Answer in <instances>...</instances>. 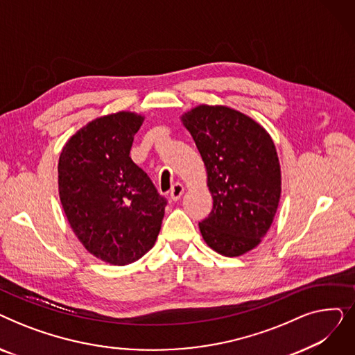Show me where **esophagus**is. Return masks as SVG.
I'll return each mask as SVG.
<instances>
[{"instance_id": "34e87169", "label": "esophagus", "mask_w": 355, "mask_h": 355, "mask_svg": "<svg viewBox=\"0 0 355 355\" xmlns=\"http://www.w3.org/2000/svg\"><path fill=\"white\" fill-rule=\"evenodd\" d=\"M184 191H185V189H184L182 184H180V182L174 184V187H173L171 191H170L171 200H173V201H178V200L181 198V196L184 194Z\"/></svg>"}]
</instances>
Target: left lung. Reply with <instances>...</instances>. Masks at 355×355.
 I'll use <instances>...</instances> for the list:
<instances>
[{
    "label": "left lung",
    "mask_w": 355,
    "mask_h": 355,
    "mask_svg": "<svg viewBox=\"0 0 355 355\" xmlns=\"http://www.w3.org/2000/svg\"><path fill=\"white\" fill-rule=\"evenodd\" d=\"M207 171L213 210L198 223L217 253L236 257L254 249L270 229L282 191L277 153L268 130L223 105H198L181 115Z\"/></svg>",
    "instance_id": "1"
}]
</instances>
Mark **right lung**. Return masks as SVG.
<instances>
[{
    "label": "right lung",
    "mask_w": 355,
    "mask_h": 355,
    "mask_svg": "<svg viewBox=\"0 0 355 355\" xmlns=\"http://www.w3.org/2000/svg\"><path fill=\"white\" fill-rule=\"evenodd\" d=\"M145 116L121 110L82 126L59 157V196L85 249L114 266L137 262L155 245L166 201L130 159Z\"/></svg>",
    "instance_id": "right-lung-1"
}]
</instances>
